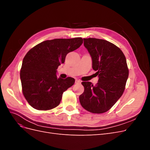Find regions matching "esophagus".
<instances>
[{"label": "esophagus", "instance_id": "34e87169", "mask_svg": "<svg viewBox=\"0 0 150 150\" xmlns=\"http://www.w3.org/2000/svg\"><path fill=\"white\" fill-rule=\"evenodd\" d=\"M75 83H76V84H80V83H81V81H80L79 80L76 79V81H75Z\"/></svg>", "mask_w": 150, "mask_h": 150}]
</instances>
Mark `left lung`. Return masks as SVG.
<instances>
[{
    "label": "left lung",
    "instance_id": "left-lung-1",
    "mask_svg": "<svg viewBox=\"0 0 150 150\" xmlns=\"http://www.w3.org/2000/svg\"><path fill=\"white\" fill-rule=\"evenodd\" d=\"M83 39L99 79L95 86L91 82H82L84 91L79 96V101L86 110L100 114L111 109L122 96L128 68L123 52L115 44L96 38Z\"/></svg>",
    "mask_w": 150,
    "mask_h": 150
}]
</instances>
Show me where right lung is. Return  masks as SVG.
<instances>
[{"instance_id":"obj_1","label":"right lung","mask_w":150,"mask_h":150,"mask_svg":"<svg viewBox=\"0 0 150 150\" xmlns=\"http://www.w3.org/2000/svg\"><path fill=\"white\" fill-rule=\"evenodd\" d=\"M83 39H55L36 45L26 54L20 72L22 93L30 105L38 110H49L59 104L62 94L74 84L71 77H57L59 66L67 54L79 48Z\"/></svg>"}]
</instances>
